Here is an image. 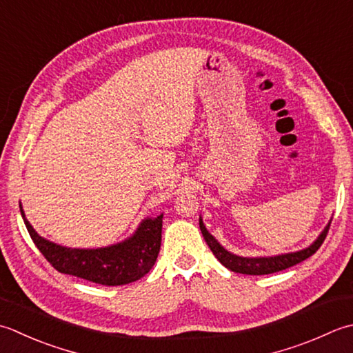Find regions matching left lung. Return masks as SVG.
Returning a JSON list of instances; mask_svg holds the SVG:
<instances>
[{
  "instance_id": "left-lung-1",
  "label": "left lung",
  "mask_w": 353,
  "mask_h": 353,
  "mask_svg": "<svg viewBox=\"0 0 353 353\" xmlns=\"http://www.w3.org/2000/svg\"><path fill=\"white\" fill-rule=\"evenodd\" d=\"M330 222H332V220H329L327 226L324 228V230L321 231L320 236L316 237L314 243L307 246V248H305V250H301V251L274 255V257H240V255H236V254H232L230 251H226L225 248L220 245L219 241L214 239L208 231H206L202 217L199 219L200 231H202L206 245L210 246V250L212 251L214 255H216V259L225 268L230 269V271L239 272V274H246V275H266V274L279 272V271H283V269L291 268L296 263H300V261L309 259L310 255L319 251V248L323 245L324 239H326V236H327Z\"/></svg>"
}]
</instances>
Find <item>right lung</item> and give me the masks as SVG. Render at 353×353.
I'll use <instances>...</instances> for the list:
<instances>
[{"instance_id": "right-lung-1", "label": "right lung", "mask_w": 353, "mask_h": 353, "mask_svg": "<svg viewBox=\"0 0 353 353\" xmlns=\"http://www.w3.org/2000/svg\"><path fill=\"white\" fill-rule=\"evenodd\" d=\"M33 243L58 272L74 275L103 286L128 285L142 279L154 266L162 241V217L145 219L127 240L96 250L67 248L48 241L33 230L19 205Z\"/></svg>"}]
</instances>
